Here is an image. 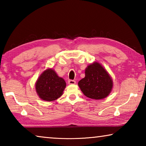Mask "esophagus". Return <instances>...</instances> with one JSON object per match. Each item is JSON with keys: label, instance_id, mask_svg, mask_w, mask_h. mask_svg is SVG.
Here are the masks:
<instances>
[{"label": "esophagus", "instance_id": "esophagus-1", "mask_svg": "<svg viewBox=\"0 0 146 146\" xmlns=\"http://www.w3.org/2000/svg\"><path fill=\"white\" fill-rule=\"evenodd\" d=\"M68 83V84H70V85H73V84H75L76 82L73 80H69Z\"/></svg>", "mask_w": 146, "mask_h": 146}]
</instances>
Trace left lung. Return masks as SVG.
I'll list each match as a JSON object with an SVG mask.
<instances>
[{
  "instance_id": "1",
  "label": "left lung",
  "mask_w": 146,
  "mask_h": 146,
  "mask_svg": "<svg viewBox=\"0 0 146 146\" xmlns=\"http://www.w3.org/2000/svg\"><path fill=\"white\" fill-rule=\"evenodd\" d=\"M78 85L87 97L100 100L107 97L111 92L113 82L102 64L94 62L86 68L85 77L79 81Z\"/></svg>"
}]
</instances>
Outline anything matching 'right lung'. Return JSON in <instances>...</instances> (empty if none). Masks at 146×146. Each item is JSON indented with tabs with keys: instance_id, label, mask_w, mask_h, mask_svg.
I'll use <instances>...</instances> for the list:
<instances>
[{
	"instance_id": "1",
	"label": "right lung",
	"mask_w": 146,
	"mask_h": 146,
	"mask_svg": "<svg viewBox=\"0 0 146 146\" xmlns=\"http://www.w3.org/2000/svg\"><path fill=\"white\" fill-rule=\"evenodd\" d=\"M66 86L65 80L51 68L44 71L35 82L36 92L39 98L48 102L60 97Z\"/></svg>"
}]
</instances>
